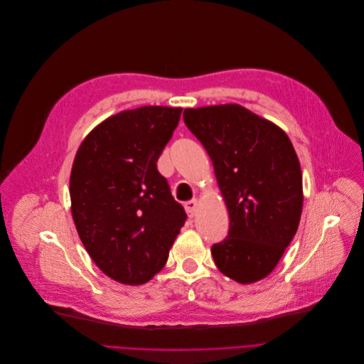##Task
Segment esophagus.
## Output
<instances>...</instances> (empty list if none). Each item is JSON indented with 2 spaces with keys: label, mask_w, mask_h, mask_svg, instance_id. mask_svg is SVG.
<instances>
[{
  "label": "esophagus",
  "mask_w": 364,
  "mask_h": 364,
  "mask_svg": "<svg viewBox=\"0 0 364 364\" xmlns=\"http://www.w3.org/2000/svg\"><path fill=\"white\" fill-rule=\"evenodd\" d=\"M185 210H186V213H188V216H193L195 213H196V208H198V200L196 199H191V200H188V202H185Z\"/></svg>",
  "instance_id": "esophagus-1"
}]
</instances>
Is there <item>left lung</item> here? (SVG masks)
Masks as SVG:
<instances>
[{"instance_id": "8db88e82", "label": "left lung", "mask_w": 364, "mask_h": 364, "mask_svg": "<svg viewBox=\"0 0 364 364\" xmlns=\"http://www.w3.org/2000/svg\"><path fill=\"white\" fill-rule=\"evenodd\" d=\"M183 120L208 152L230 212L228 235L210 248L216 267L241 284L265 278L301 218L303 176L291 141L238 105L186 109Z\"/></svg>"}]
</instances>
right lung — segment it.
<instances>
[{"label":"right lung","instance_id":"add662e5","mask_svg":"<svg viewBox=\"0 0 364 364\" xmlns=\"http://www.w3.org/2000/svg\"><path fill=\"white\" fill-rule=\"evenodd\" d=\"M182 109L144 106L99 124L83 140L70 176L79 237L110 278L129 285L159 272L186 221L158 171Z\"/></svg>","mask_w":364,"mask_h":364}]
</instances>
